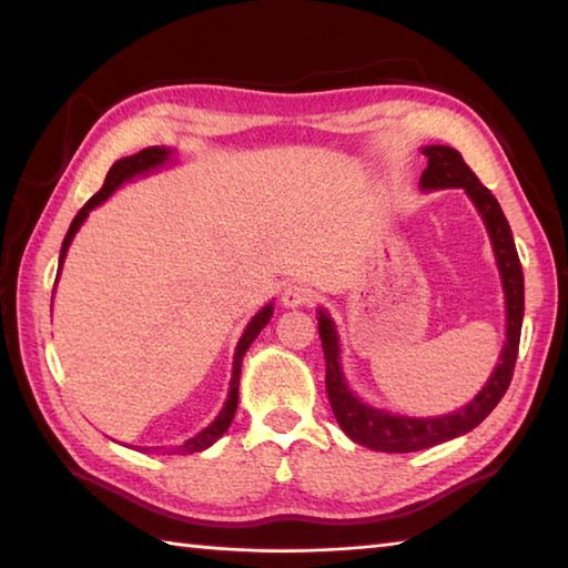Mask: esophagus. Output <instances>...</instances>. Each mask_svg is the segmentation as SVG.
<instances>
[{
  "label": "esophagus",
  "mask_w": 568,
  "mask_h": 568,
  "mask_svg": "<svg viewBox=\"0 0 568 568\" xmlns=\"http://www.w3.org/2000/svg\"><path fill=\"white\" fill-rule=\"evenodd\" d=\"M281 301L285 307H301V305L313 301V291L305 283H287L283 287Z\"/></svg>",
  "instance_id": "1"
}]
</instances>
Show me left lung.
Segmentation results:
<instances>
[{
	"label": "left lung",
	"mask_w": 568,
	"mask_h": 568,
	"mask_svg": "<svg viewBox=\"0 0 568 568\" xmlns=\"http://www.w3.org/2000/svg\"><path fill=\"white\" fill-rule=\"evenodd\" d=\"M420 152L428 158V168L423 170L418 182L420 190L434 192L460 187L474 203L480 220H484L494 247L498 275H501L506 301V341L491 376L466 406L456 408L454 413H444V416H403V413L371 406L348 386L341 363L338 328H335L331 313L325 307H318V333L325 355V390H328L333 416L351 440L371 450H383V454H410V450L446 444L450 438L474 430L504 398L514 376L518 341H521L524 271L521 263H518L511 227H508L501 205L491 195V190L480 185L458 150L446 145H426L420 148Z\"/></svg>",
	"instance_id": "obj_1"
}]
</instances>
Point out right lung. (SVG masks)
Masks as SVG:
<instances>
[{"mask_svg":"<svg viewBox=\"0 0 568 568\" xmlns=\"http://www.w3.org/2000/svg\"><path fill=\"white\" fill-rule=\"evenodd\" d=\"M180 162V155L175 148H165V145H155V148H145L140 152H134L130 158H122L114 162L110 168L108 178H104V185L100 187V192H94V195L88 200V205H84L80 213L74 215L70 230H67L64 235V243L60 250V273H62V265H64V257H67V250H70L74 235L80 233V227L84 225V220L90 217V213L94 207H100L104 200H110L114 192H118L124 182H132L138 178H148L152 172H160L165 168H172ZM60 273H57V281H60ZM273 318V301L265 303L261 311H257L253 318L247 321L243 335H240V341L235 345V355H233V376H230V388H227V398L223 403V408L217 410V416L207 423V426L195 434L192 438H187L185 444L180 446H130L132 450H140V454H155V450H162V454L168 456H185V454H197V450H205L215 444V440L223 438L225 430L230 428V423L235 418V410H237V388H240V371H243V358L253 341L261 335V331L265 328L267 323Z\"/></svg>","mask_w":568,"mask_h":568,"instance_id":"right-lung-1","label":"right lung"}]
</instances>
